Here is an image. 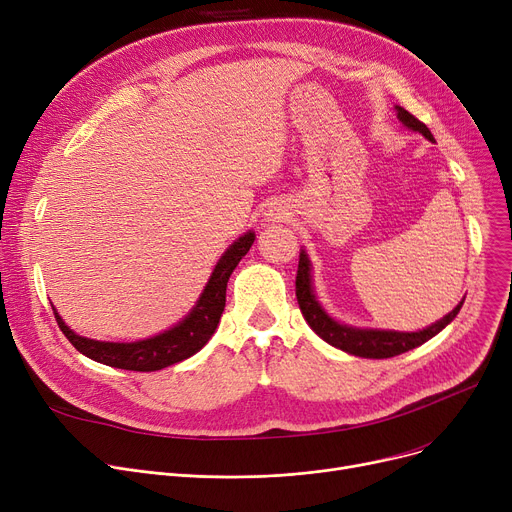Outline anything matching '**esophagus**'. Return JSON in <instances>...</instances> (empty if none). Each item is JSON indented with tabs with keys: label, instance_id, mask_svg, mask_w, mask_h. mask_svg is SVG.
Returning a JSON list of instances; mask_svg holds the SVG:
<instances>
[{
	"label": "esophagus",
	"instance_id": "1",
	"mask_svg": "<svg viewBox=\"0 0 512 512\" xmlns=\"http://www.w3.org/2000/svg\"><path fill=\"white\" fill-rule=\"evenodd\" d=\"M270 218H272V222H276V220H280V218H282V213L274 209V211H270Z\"/></svg>",
	"mask_w": 512,
	"mask_h": 512
}]
</instances>
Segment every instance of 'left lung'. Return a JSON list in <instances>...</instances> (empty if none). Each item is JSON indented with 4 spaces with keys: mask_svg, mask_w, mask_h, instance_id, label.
I'll return each instance as SVG.
<instances>
[{
    "mask_svg": "<svg viewBox=\"0 0 512 512\" xmlns=\"http://www.w3.org/2000/svg\"><path fill=\"white\" fill-rule=\"evenodd\" d=\"M398 120L405 124L407 128L421 132L427 141L434 143V134L429 132V128L419 122L413 114H409L405 107L396 105ZM297 301L303 311V317L307 319V324L311 330L324 338L328 344L340 348V351L355 355V357H365V359H390L396 355H402L411 351L415 346H421L429 338H434L438 332H442L450 321L456 317V313L461 311L465 299L456 305L448 315H444L436 324H432L425 330L419 332H394V330H369V328H353L340 324V321L332 319L324 307L319 305L315 299V290L311 282V261L305 251L299 255V272H297Z\"/></svg>",
    "mask_w": 512,
    "mask_h": 512,
    "instance_id": "left-lung-1",
    "label": "left lung"
}]
</instances>
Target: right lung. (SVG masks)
Wrapping results in <instances>:
<instances>
[{"instance_id":"1","label":"right lung","mask_w":512,"mask_h":512,"mask_svg":"<svg viewBox=\"0 0 512 512\" xmlns=\"http://www.w3.org/2000/svg\"><path fill=\"white\" fill-rule=\"evenodd\" d=\"M253 242H255V232L251 230L247 234H242L238 240H234L226 249V253L220 257L218 265H215V270L209 282L205 284L197 305L191 309V313H188L182 321H178L174 328L161 332L153 338L139 340V342L91 340V338L74 334L64 324V319L58 315L56 309H53V315H56L60 330L72 342L76 351L97 363L118 367V369H128V371L164 369L168 365L180 363L199 353L207 344V340L213 336L215 328L220 324L222 311L226 307V286H228L230 274L234 272L238 261L249 253Z\"/></svg>"}]
</instances>
